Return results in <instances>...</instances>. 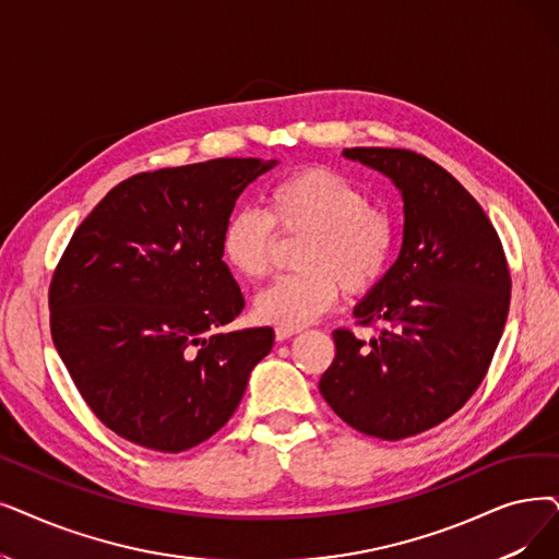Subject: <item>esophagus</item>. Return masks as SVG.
Returning <instances> with one entry per match:
<instances>
[{
    "label": "esophagus",
    "mask_w": 559,
    "mask_h": 559,
    "mask_svg": "<svg viewBox=\"0 0 559 559\" xmlns=\"http://www.w3.org/2000/svg\"><path fill=\"white\" fill-rule=\"evenodd\" d=\"M295 333H299V329H287V326H278V329H276V340H281V343H283V340L293 337Z\"/></svg>",
    "instance_id": "esophagus-1"
}]
</instances>
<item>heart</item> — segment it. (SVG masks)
<instances>
[{"label": "heart", "mask_w": 559, "mask_h": 559, "mask_svg": "<svg viewBox=\"0 0 559 559\" xmlns=\"http://www.w3.org/2000/svg\"><path fill=\"white\" fill-rule=\"evenodd\" d=\"M274 226L285 235L306 233L297 264L255 297L264 324L299 329L326 312L340 295L368 293L388 272L395 251L391 214L368 203L347 176L310 166L278 180L266 193V212L241 207L222 233V255L230 270L258 281L270 270Z\"/></svg>", "instance_id": "b5f03b06"}]
</instances>
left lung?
Here are the masks:
<instances>
[{"instance_id": "obj_1", "label": "left lung", "mask_w": 559, "mask_h": 559, "mask_svg": "<svg viewBox=\"0 0 559 559\" xmlns=\"http://www.w3.org/2000/svg\"><path fill=\"white\" fill-rule=\"evenodd\" d=\"M402 191L404 239L391 270L354 308L381 324L370 343L335 329L320 393L360 433L400 441L448 420L487 374L512 278L500 237L443 166L406 148H345Z\"/></svg>"}]
</instances>
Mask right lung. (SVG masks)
<instances>
[{
  "label": "right lung",
  "mask_w": 559,
  "mask_h": 559,
  "mask_svg": "<svg viewBox=\"0 0 559 559\" xmlns=\"http://www.w3.org/2000/svg\"><path fill=\"white\" fill-rule=\"evenodd\" d=\"M276 162L219 157L136 174L93 207L50 283V331L103 425L155 452L219 431L274 345V329L222 333L245 308L222 233Z\"/></svg>",
  "instance_id": "add662e5"
}]
</instances>
